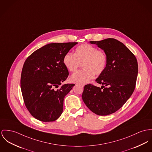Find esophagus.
<instances>
[{"instance_id":"obj_1","label":"esophagus","mask_w":152,"mask_h":152,"mask_svg":"<svg viewBox=\"0 0 152 152\" xmlns=\"http://www.w3.org/2000/svg\"><path fill=\"white\" fill-rule=\"evenodd\" d=\"M79 84L82 87H84V84H83V83H79Z\"/></svg>"}]
</instances>
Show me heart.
Segmentation results:
<instances>
[{
	"instance_id": "obj_1",
	"label": "heart",
	"mask_w": 152,
	"mask_h": 152,
	"mask_svg": "<svg viewBox=\"0 0 152 152\" xmlns=\"http://www.w3.org/2000/svg\"><path fill=\"white\" fill-rule=\"evenodd\" d=\"M62 62L65 67L72 72L77 70L82 63L83 68L73 74L70 80L86 83L93 79L95 73L100 75L105 70L107 57L104 51L98 50L93 45L85 43L77 47L74 54L70 52L66 53Z\"/></svg>"
}]
</instances>
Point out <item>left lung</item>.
Masks as SVG:
<instances>
[{"instance_id":"1","label":"left lung","mask_w":152,"mask_h":152,"mask_svg":"<svg viewBox=\"0 0 152 152\" xmlns=\"http://www.w3.org/2000/svg\"><path fill=\"white\" fill-rule=\"evenodd\" d=\"M90 43L104 50L107 64L105 70L95 80L102 84L101 87L86 85L82 99L93 113L106 116L121 108L133 93L138 72V62L129 48L115 39L90 41Z\"/></svg>"}]
</instances>
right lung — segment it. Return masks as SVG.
Segmentation results:
<instances>
[{
    "label": "right lung",
    "mask_w": 152,
    "mask_h": 152,
    "mask_svg": "<svg viewBox=\"0 0 152 152\" xmlns=\"http://www.w3.org/2000/svg\"><path fill=\"white\" fill-rule=\"evenodd\" d=\"M77 43H49L26 59L21 73V88L25 105L35 118L49 122L61 115L64 98L75 86L61 84L69 75L62 59Z\"/></svg>",
    "instance_id": "right-lung-1"
}]
</instances>
